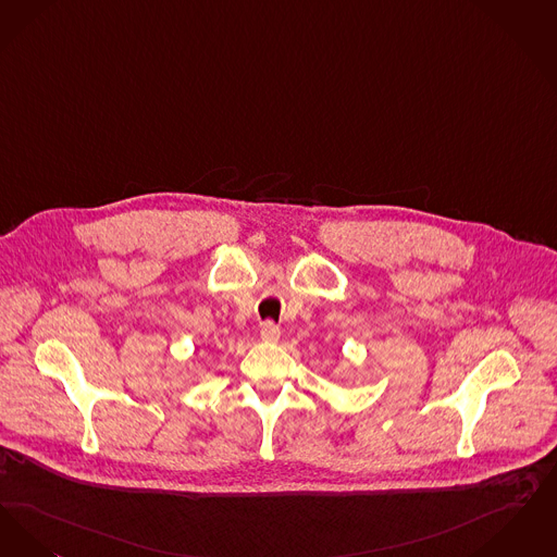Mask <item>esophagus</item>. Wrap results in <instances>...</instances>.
I'll return each mask as SVG.
<instances>
[{"mask_svg": "<svg viewBox=\"0 0 557 557\" xmlns=\"http://www.w3.org/2000/svg\"><path fill=\"white\" fill-rule=\"evenodd\" d=\"M260 337H262V341H267V343L278 341V337H281L278 324H274L272 320H267V322L262 324V329H260Z\"/></svg>", "mask_w": 557, "mask_h": 557, "instance_id": "1", "label": "esophagus"}]
</instances>
